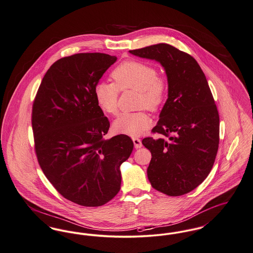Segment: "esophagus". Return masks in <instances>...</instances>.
I'll return each instance as SVG.
<instances>
[{
	"label": "esophagus",
	"instance_id": "esophagus-1",
	"mask_svg": "<svg viewBox=\"0 0 253 253\" xmlns=\"http://www.w3.org/2000/svg\"><path fill=\"white\" fill-rule=\"evenodd\" d=\"M132 141H133V144H134V147L136 149H140V148L143 146L141 140H140L138 137H133V138H132Z\"/></svg>",
	"mask_w": 253,
	"mask_h": 253
}]
</instances>
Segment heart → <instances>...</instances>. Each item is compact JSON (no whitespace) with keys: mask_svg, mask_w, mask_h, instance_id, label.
I'll use <instances>...</instances> for the list:
<instances>
[{"mask_svg":"<svg viewBox=\"0 0 253 253\" xmlns=\"http://www.w3.org/2000/svg\"><path fill=\"white\" fill-rule=\"evenodd\" d=\"M114 84L99 83L95 87V98L101 110L115 115L118 112L120 91L138 92L137 107L155 112L161 108L168 96V83L157 75L156 68L148 63L127 60L111 73ZM152 126V119L145 110L122 113L113 123V128L121 134L137 136Z\"/></svg>","mask_w":253,"mask_h":253,"instance_id":"heart-1","label":"heart"}]
</instances>
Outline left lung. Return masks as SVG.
<instances>
[{"mask_svg":"<svg viewBox=\"0 0 253 253\" xmlns=\"http://www.w3.org/2000/svg\"><path fill=\"white\" fill-rule=\"evenodd\" d=\"M129 52L160 62L168 78V100L152 130L160 137L142 141L152 153L148 178L165 195H184L202 183L216 159L219 117L213 95L189 53L166 43Z\"/></svg>","mask_w":253,"mask_h":253,"instance_id":"obj_1","label":"left lung"}]
</instances>
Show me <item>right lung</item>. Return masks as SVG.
<instances>
[{
  "mask_svg": "<svg viewBox=\"0 0 253 253\" xmlns=\"http://www.w3.org/2000/svg\"><path fill=\"white\" fill-rule=\"evenodd\" d=\"M117 60L83 52L55 61L34 98L32 125L40 168L68 201L86 207L111 201L121 188L120 166L133 150L127 135L104 139L110 124L95 87Z\"/></svg>",
  "mask_w": 253,
  "mask_h": 253,
  "instance_id": "right-lung-1",
  "label": "right lung"
}]
</instances>
